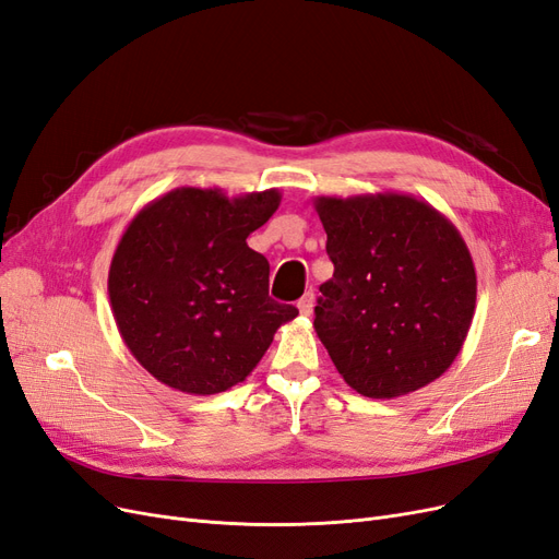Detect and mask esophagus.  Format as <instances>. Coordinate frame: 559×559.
Wrapping results in <instances>:
<instances>
[{"instance_id": "obj_1", "label": "esophagus", "mask_w": 559, "mask_h": 559, "mask_svg": "<svg viewBox=\"0 0 559 559\" xmlns=\"http://www.w3.org/2000/svg\"><path fill=\"white\" fill-rule=\"evenodd\" d=\"M312 307H314V294H310L307 292L300 300H298V310H300V314H312Z\"/></svg>"}]
</instances>
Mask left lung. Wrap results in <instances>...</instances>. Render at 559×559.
<instances>
[{
	"label": "left lung",
	"mask_w": 559,
	"mask_h": 559,
	"mask_svg": "<svg viewBox=\"0 0 559 559\" xmlns=\"http://www.w3.org/2000/svg\"><path fill=\"white\" fill-rule=\"evenodd\" d=\"M335 273L314 331L349 386L377 400L444 374L469 333L476 271L460 230L409 194L317 197Z\"/></svg>",
	"instance_id": "8db88e82"
}]
</instances>
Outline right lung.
<instances>
[{
    "mask_svg": "<svg viewBox=\"0 0 559 559\" xmlns=\"http://www.w3.org/2000/svg\"><path fill=\"white\" fill-rule=\"evenodd\" d=\"M280 191L228 199L178 187L131 219L108 271L118 331L143 368L189 395L245 381L294 305L267 296L271 265L247 245L280 207Z\"/></svg>",
    "mask_w": 559,
    "mask_h": 559,
    "instance_id": "add662e5",
    "label": "right lung"
}]
</instances>
